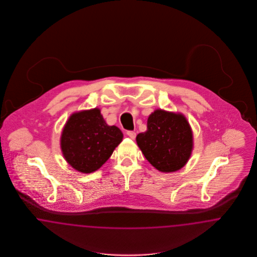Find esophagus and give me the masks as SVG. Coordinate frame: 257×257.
<instances>
[{
    "label": "esophagus",
    "instance_id": "1",
    "mask_svg": "<svg viewBox=\"0 0 257 257\" xmlns=\"http://www.w3.org/2000/svg\"><path fill=\"white\" fill-rule=\"evenodd\" d=\"M127 136H128L130 139L135 140V139H136L137 134H136V132H134V131H128V132H127Z\"/></svg>",
    "mask_w": 257,
    "mask_h": 257
}]
</instances>
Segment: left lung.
Instances as JSON below:
<instances>
[{
    "label": "left lung",
    "instance_id": "1",
    "mask_svg": "<svg viewBox=\"0 0 257 257\" xmlns=\"http://www.w3.org/2000/svg\"><path fill=\"white\" fill-rule=\"evenodd\" d=\"M146 159L162 172L179 171L191 156L193 136L186 117L157 109L147 121V131L137 136Z\"/></svg>",
    "mask_w": 257,
    "mask_h": 257
}]
</instances>
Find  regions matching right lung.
<instances>
[{"instance_id":"1","label":"right lung","mask_w":257,"mask_h":257,"mask_svg":"<svg viewBox=\"0 0 257 257\" xmlns=\"http://www.w3.org/2000/svg\"><path fill=\"white\" fill-rule=\"evenodd\" d=\"M123 135L109 126L99 108L72 114L64 126L61 150L66 161L76 171L91 173L108 160Z\"/></svg>"}]
</instances>
